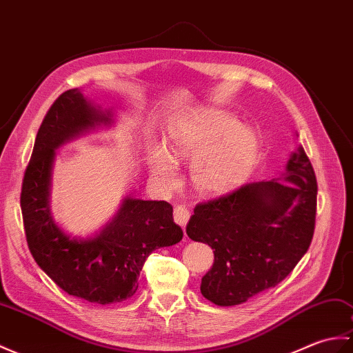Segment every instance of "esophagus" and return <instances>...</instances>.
<instances>
[{
    "label": "esophagus",
    "instance_id": "esophagus-1",
    "mask_svg": "<svg viewBox=\"0 0 353 353\" xmlns=\"http://www.w3.org/2000/svg\"><path fill=\"white\" fill-rule=\"evenodd\" d=\"M190 210H188L185 206H176V209H174V221L176 223L182 227V228H185L186 227V224H188V221H190Z\"/></svg>",
    "mask_w": 353,
    "mask_h": 353
}]
</instances>
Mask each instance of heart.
Here are the masks:
<instances>
[{
  "label": "heart",
  "mask_w": 353,
  "mask_h": 353,
  "mask_svg": "<svg viewBox=\"0 0 353 353\" xmlns=\"http://www.w3.org/2000/svg\"><path fill=\"white\" fill-rule=\"evenodd\" d=\"M256 134L239 125L230 114L206 110L182 120L171 129L168 152L158 145L152 153V174L174 183L176 163L192 161V183L204 195H223L248 179L256 165Z\"/></svg>",
  "instance_id": "b5f03b06"
}]
</instances>
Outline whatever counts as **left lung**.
<instances>
[{
    "label": "left lung",
    "instance_id": "obj_1",
    "mask_svg": "<svg viewBox=\"0 0 353 353\" xmlns=\"http://www.w3.org/2000/svg\"><path fill=\"white\" fill-rule=\"evenodd\" d=\"M316 201L314 170L299 145L281 177L196 204L186 234L215 250L201 278L203 296L232 307L281 283L313 239Z\"/></svg>",
    "mask_w": 353,
    "mask_h": 353
}]
</instances>
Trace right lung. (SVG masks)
<instances>
[{"label":"right lung","instance_id":"right-lung-1","mask_svg":"<svg viewBox=\"0 0 353 353\" xmlns=\"http://www.w3.org/2000/svg\"><path fill=\"white\" fill-rule=\"evenodd\" d=\"M112 123V110L94 105L79 88L64 92L39 128L21 192L23 228L36 263L65 293L101 305L132 296L145 259L183 237L170 203L134 196H125L112 219L88 237L65 233L54 219L49 196L55 150Z\"/></svg>","mask_w":353,"mask_h":353}]
</instances>
